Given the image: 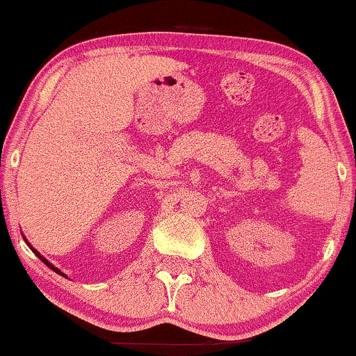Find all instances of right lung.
<instances>
[{
    "label": "right lung",
    "mask_w": 356,
    "mask_h": 356,
    "mask_svg": "<svg viewBox=\"0 0 356 356\" xmlns=\"http://www.w3.org/2000/svg\"><path fill=\"white\" fill-rule=\"evenodd\" d=\"M23 238H24V236H23ZM24 241H26V245H28V246H29V248H31V252H33V253H35V254H36V257H38V258H40V260H41V261H43V263H44V265H46V266H48V268H51V270H53V271H54V273H58V275H61V277H65V278H68V277H66V275H65V273H63V271H61V270H60V268H56V266H54V265H53V263H49V261H48V260H46V258H44V257H43V254H41V253H40V252H38V250H35V248H33V246H31V245H29V243H28V240H26V238H24Z\"/></svg>",
    "instance_id": "1"
}]
</instances>
